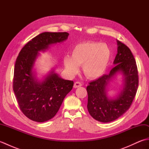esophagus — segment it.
<instances>
[{
  "instance_id": "obj_1",
  "label": "esophagus",
  "mask_w": 149,
  "mask_h": 149,
  "mask_svg": "<svg viewBox=\"0 0 149 149\" xmlns=\"http://www.w3.org/2000/svg\"><path fill=\"white\" fill-rule=\"evenodd\" d=\"M82 86V84H81V83H80V82H75V83H74V87L75 88H79V87H80V86Z\"/></svg>"
}]
</instances>
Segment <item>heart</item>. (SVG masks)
<instances>
[{"mask_svg":"<svg viewBox=\"0 0 149 149\" xmlns=\"http://www.w3.org/2000/svg\"><path fill=\"white\" fill-rule=\"evenodd\" d=\"M110 49L106 44L93 41L75 45L71 51V58H63V64L71 75L79 71L78 66H83L84 75L88 78L97 79L105 73L111 59Z\"/></svg>","mask_w":149,"mask_h":149,"instance_id":"b5f03b06","label":"heart"}]
</instances>
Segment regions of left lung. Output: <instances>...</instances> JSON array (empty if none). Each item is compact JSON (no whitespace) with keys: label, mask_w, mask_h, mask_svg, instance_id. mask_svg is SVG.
Returning a JSON list of instances; mask_svg holds the SVG:
<instances>
[{"label":"left lung","mask_w":149,"mask_h":149,"mask_svg":"<svg viewBox=\"0 0 149 149\" xmlns=\"http://www.w3.org/2000/svg\"><path fill=\"white\" fill-rule=\"evenodd\" d=\"M118 53L114 60L115 67L108 74H104L90 82L86 88L88 110L98 121L107 123L118 118L130 107L137 92L139 79L136 63L129 47L117 40ZM125 76V86L117 99L109 100L106 96V87L117 72Z\"/></svg>","instance_id":"1"}]
</instances>
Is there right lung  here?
I'll return each instance as SVG.
<instances>
[{
	"instance_id": "right-lung-1",
	"label": "right lung",
	"mask_w": 149,
	"mask_h": 149,
	"mask_svg": "<svg viewBox=\"0 0 149 149\" xmlns=\"http://www.w3.org/2000/svg\"><path fill=\"white\" fill-rule=\"evenodd\" d=\"M68 34L41 33L25 45L16 60L13 88L21 111L33 121L43 122L52 118L74 86V81L63 79L53 72L43 81H37L32 72L38 51L66 40Z\"/></svg>"
}]
</instances>
